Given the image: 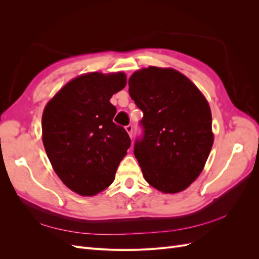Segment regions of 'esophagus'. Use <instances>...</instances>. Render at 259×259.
I'll return each instance as SVG.
<instances>
[{
    "label": "esophagus",
    "instance_id": "1",
    "mask_svg": "<svg viewBox=\"0 0 259 259\" xmlns=\"http://www.w3.org/2000/svg\"><path fill=\"white\" fill-rule=\"evenodd\" d=\"M125 130H126V132L128 133V135L132 137L133 136V125L132 124H128L125 126Z\"/></svg>",
    "mask_w": 259,
    "mask_h": 259
}]
</instances>
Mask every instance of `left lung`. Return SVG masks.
<instances>
[{
    "instance_id": "1",
    "label": "left lung",
    "mask_w": 259,
    "mask_h": 259,
    "mask_svg": "<svg viewBox=\"0 0 259 259\" xmlns=\"http://www.w3.org/2000/svg\"><path fill=\"white\" fill-rule=\"evenodd\" d=\"M128 92L144 112L134 154L143 175L164 193L185 190L200 175L214 136L207 100L173 69L149 67L133 73Z\"/></svg>"
}]
</instances>
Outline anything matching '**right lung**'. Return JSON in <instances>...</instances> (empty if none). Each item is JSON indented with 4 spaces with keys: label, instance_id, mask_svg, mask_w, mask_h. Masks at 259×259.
Masks as SVG:
<instances>
[{
    "label": "right lung",
    "instance_id": "1",
    "mask_svg": "<svg viewBox=\"0 0 259 259\" xmlns=\"http://www.w3.org/2000/svg\"><path fill=\"white\" fill-rule=\"evenodd\" d=\"M126 85L124 73L92 72L75 77L46 105L43 144L54 170L81 195L105 190L131 147L124 127L113 122L114 93Z\"/></svg>",
    "mask_w": 259,
    "mask_h": 259
}]
</instances>
